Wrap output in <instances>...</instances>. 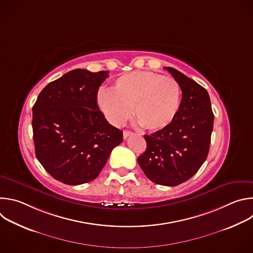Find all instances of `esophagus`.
Listing matches in <instances>:
<instances>
[{"mask_svg": "<svg viewBox=\"0 0 253 253\" xmlns=\"http://www.w3.org/2000/svg\"><path fill=\"white\" fill-rule=\"evenodd\" d=\"M132 134H133V132L128 131V130H125V131H123V138L126 139V138H128L130 135H132Z\"/></svg>", "mask_w": 253, "mask_h": 253, "instance_id": "34e87169", "label": "esophagus"}]
</instances>
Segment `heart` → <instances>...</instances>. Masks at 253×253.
Returning a JSON list of instances; mask_svg holds the SVG:
<instances>
[{
    "label": "heart",
    "instance_id": "b5f03b06",
    "mask_svg": "<svg viewBox=\"0 0 253 253\" xmlns=\"http://www.w3.org/2000/svg\"><path fill=\"white\" fill-rule=\"evenodd\" d=\"M97 102L113 125H122L133 115L147 130H160L176 117L181 87L172 77L150 71H135L119 77L110 90H101Z\"/></svg>",
    "mask_w": 253,
    "mask_h": 253
}]
</instances>
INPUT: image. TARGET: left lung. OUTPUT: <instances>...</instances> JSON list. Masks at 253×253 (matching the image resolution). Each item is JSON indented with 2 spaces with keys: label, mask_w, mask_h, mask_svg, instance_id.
<instances>
[{
  "label": "left lung",
  "mask_w": 253,
  "mask_h": 253,
  "mask_svg": "<svg viewBox=\"0 0 253 253\" xmlns=\"http://www.w3.org/2000/svg\"><path fill=\"white\" fill-rule=\"evenodd\" d=\"M165 69L181 87L179 111L168 126L144 135L147 148L137 161L152 182L176 186L190 179L206 160L214 115L206 89L174 68Z\"/></svg>",
  "instance_id": "left-lung-1"
}]
</instances>
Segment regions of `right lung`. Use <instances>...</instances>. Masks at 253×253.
I'll return each instance as SVG.
<instances>
[{"mask_svg":"<svg viewBox=\"0 0 253 253\" xmlns=\"http://www.w3.org/2000/svg\"><path fill=\"white\" fill-rule=\"evenodd\" d=\"M108 71L72 70L49 83L33 106L36 157L58 181L80 185L96 179L123 132L97 104Z\"/></svg>","mask_w":253,"mask_h":253,"instance_id":"right-lung-1","label":"right lung"}]
</instances>
